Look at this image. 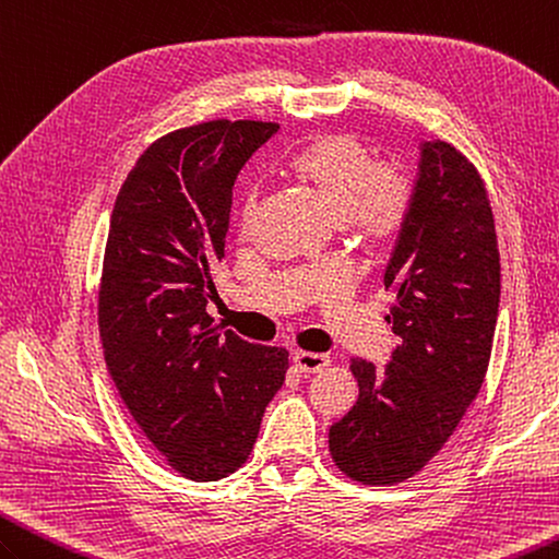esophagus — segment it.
I'll return each mask as SVG.
<instances>
[{
  "label": "esophagus",
  "mask_w": 559,
  "mask_h": 559,
  "mask_svg": "<svg viewBox=\"0 0 559 559\" xmlns=\"http://www.w3.org/2000/svg\"><path fill=\"white\" fill-rule=\"evenodd\" d=\"M294 364L301 373H318V370L325 368L330 364V358L325 354H313V352H296L294 354Z\"/></svg>",
  "instance_id": "1"
}]
</instances>
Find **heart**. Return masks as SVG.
Wrapping results in <instances>:
<instances>
[{
    "label": "heart",
    "instance_id": "b5f03b06",
    "mask_svg": "<svg viewBox=\"0 0 559 559\" xmlns=\"http://www.w3.org/2000/svg\"><path fill=\"white\" fill-rule=\"evenodd\" d=\"M292 169L311 186L337 225L349 222L368 239L392 237L412 207L408 181L382 167L373 147L352 133L320 135L294 155ZM253 207L255 189H248L241 217L251 219Z\"/></svg>",
    "mask_w": 559,
    "mask_h": 559
}]
</instances>
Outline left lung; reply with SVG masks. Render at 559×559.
<instances>
[{"mask_svg":"<svg viewBox=\"0 0 559 559\" xmlns=\"http://www.w3.org/2000/svg\"><path fill=\"white\" fill-rule=\"evenodd\" d=\"M390 364L354 358L358 400L330 428L334 464L388 486L418 474L486 378L500 308V253L486 186L444 141L420 143L412 207L384 270Z\"/></svg>","mask_w":559,"mask_h":559,"instance_id":"left-lung-1","label":"left lung"}]
</instances>
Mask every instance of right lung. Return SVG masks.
Returning <instances> with one entry per match:
<instances>
[{
  "instance_id": "1",
  "label": "right lung",
  "mask_w": 559,
  "mask_h": 559,
  "mask_svg": "<svg viewBox=\"0 0 559 559\" xmlns=\"http://www.w3.org/2000/svg\"><path fill=\"white\" fill-rule=\"evenodd\" d=\"M277 123L205 121L139 157L109 219L100 337L109 376L145 438L191 480L251 454L289 354L222 332L207 316L225 258L231 189Z\"/></svg>"
}]
</instances>
